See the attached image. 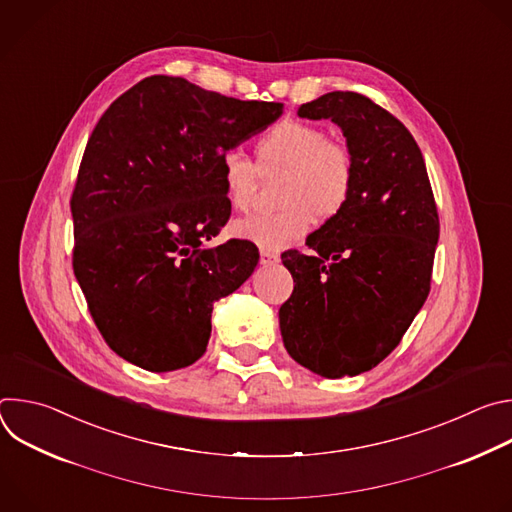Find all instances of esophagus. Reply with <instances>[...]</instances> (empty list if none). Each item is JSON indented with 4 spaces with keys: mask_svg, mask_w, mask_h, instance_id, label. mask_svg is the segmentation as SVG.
<instances>
[{
    "mask_svg": "<svg viewBox=\"0 0 512 512\" xmlns=\"http://www.w3.org/2000/svg\"><path fill=\"white\" fill-rule=\"evenodd\" d=\"M275 263H279V255L269 249H261V265H275Z\"/></svg>",
    "mask_w": 512,
    "mask_h": 512,
    "instance_id": "obj_1",
    "label": "esophagus"
}]
</instances>
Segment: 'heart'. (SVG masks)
I'll list each match as a JSON object with an SVG mask.
<instances>
[{"mask_svg": "<svg viewBox=\"0 0 512 512\" xmlns=\"http://www.w3.org/2000/svg\"><path fill=\"white\" fill-rule=\"evenodd\" d=\"M253 164L239 152H227L221 160V178L227 202L233 210H247L259 186V174H283L275 212L251 214L233 225L239 239L261 249H281L306 235L312 218L334 221L348 206L356 166L344 143L328 139L320 125L283 119L255 141Z\"/></svg>", "mask_w": 512, "mask_h": 512, "instance_id": "1", "label": "heart"}]
</instances>
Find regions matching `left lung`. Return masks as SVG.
<instances>
[{
	"instance_id": "obj_1",
	"label": "left lung",
	"mask_w": 512,
	"mask_h": 512,
	"mask_svg": "<svg viewBox=\"0 0 512 512\" xmlns=\"http://www.w3.org/2000/svg\"><path fill=\"white\" fill-rule=\"evenodd\" d=\"M298 115L342 129L356 180L344 212L306 239L310 255L281 253L294 277L279 308L281 338L312 373L354 377L395 350L425 304L440 216L419 145L389 111L334 91Z\"/></svg>"
}]
</instances>
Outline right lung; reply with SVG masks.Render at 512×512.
Segmentation results:
<instances>
[{"mask_svg":"<svg viewBox=\"0 0 512 512\" xmlns=\"http://www.w3.org/2000/svg\"><path fill=\"white\" fill-rule=\"evenodd\" d=\"M281 111L154 75L95 125L70 198L72 269L101 336L135 367L168 373L196 362L212 304L257 267L251 241H204L231 216L223 156Z\"/></svg>","mask_w":512,"mask_h":512,"instance_id":"obj_1","label":"right lung"}]
</instances>
